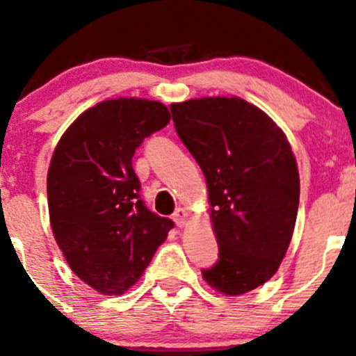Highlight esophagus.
<instances>
[{
    "label": "esophagus",
    "instance_id": "1",
    "mask_svg": "<svg viewBox=\"0 0 356 356\" xmlns=\"http://www.w3.org/2000/svg\"><path fill=\"white\" fill-rule=\"evenodd\" d=\"M174 222L179 225V227H186L189 222V215L184 208H177L174 213Z\"/></svg>",
    "mask_w": 356,
    "mask_h": 356
}]
</instances>
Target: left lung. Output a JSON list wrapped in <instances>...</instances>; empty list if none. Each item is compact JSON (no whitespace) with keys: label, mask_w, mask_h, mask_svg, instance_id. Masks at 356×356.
I'll use <instances>...</instances> for the list:
<instances>
[{"label":"left lung","mask_w":356,"mask_h":356,"mask_svg":"<svg viewBox=\"0 0 356 356\" xmlns=\"http://www.w3.org/2000/svg\"><path fill=\"white\" fill-rule=\"evenodd\" d=\"M175 131L203 170L218 261L203 279L225 296L277 272L296 224L300 174L282 129L238 96L172 103Z\"/></svg>","instance_id":"left-lung-1"}]
</instances>
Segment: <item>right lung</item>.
<instances>
[{"label": "right lung", "mask_w": 356, "mask_h": 356, "mask_svg": "<svg viewBox=\"0 0 356 356\" xmlns=\"http://www.w3.org/2000/svg\"><path fill=\"white\" fill-rule=\"evenodd\" d=\"M170 120L145 98H115L82 111L63 132L48 168L51 231L74 274L105 296L141 279L174 227L139 200L132 156Z\"/></svg>", "instance_id": "1"}]
</instances>
